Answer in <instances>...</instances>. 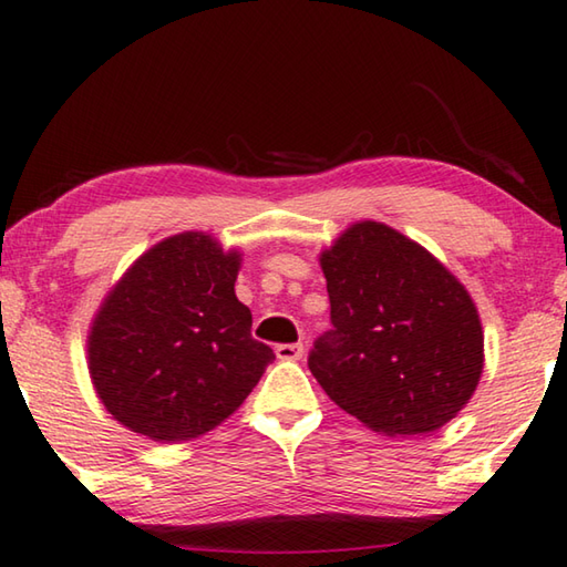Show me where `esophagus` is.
I'll list each match as a JSON object with an SVG mask.
<instances>
[{
    "instance_id": "obj_1",
    "label": "esophagus",
    "mask_w": 567,
    "mask_h": 567,
    "mask_svg": "<svg viewBox=\"0 0 567 567\" xmlns=\"http://www.w3.org/2000/svg\"><path fill=\"white\" fill-rule=\"evenodd\" d=\"M276 357L281 361H296L303 357V344H278Z\"/></svg>"
}]
</instances>
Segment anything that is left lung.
Masks as SVG:
<instances>
[{
	"label": "left lung",
	"instance_id": "1",
	"mask_svg": "<svg viewBox=\"0 0 567 567\" xmlns=\"http://www.w3.org/2000/svg\"><path fill=\"white\" fill-rule=\"evenodd\" d=\"M331 329L309 369L341 410L384 434H426L475 394L480 317L430 250L384 223L361 220L321 254Z\"/></svg>",
	"mask_w": 567,
	"mask_h": 567
}]
</instances>
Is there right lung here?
Segmentation results:
<instances>
[{
  "label": "right lung",
  "mask_w": 567,
  "mask_h": 567,
  "mask_svg": "<svg viewBox=\"0 0 567 567\" xmlns=\"http://www.w3.org/2000/svg\"><path fill=\"white\" fill-rule=\"evenodd\" d=\"M238 254L181 234L127 268L87 339L90 377L120 424L155 442H185L234 414L274 349L250 337L236 299Z\"/></svg>",
  "instance_id": "right-lung-1"
}]
</instances>
